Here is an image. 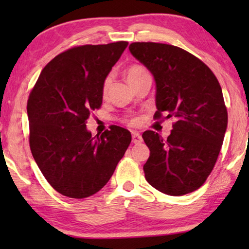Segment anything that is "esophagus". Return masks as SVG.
Instances as JSON below:
<instances>
[{
	"label": "esophagus",
	"mask_w": 249,
	"mask_h": 249,
	"mask_svg": "<svg viewBox=\"0 0 249 249\" xmlns=\"http://www.w3.org/2000/svg\"><path fill=\"white\" fill-rule=\"evenodd\" d=\"M132 141L134 144H141L142 142V138L141 136V134L138 132H133L132 133Z\"/></svg>",
	"instance_id": "1"
}]
</instances>
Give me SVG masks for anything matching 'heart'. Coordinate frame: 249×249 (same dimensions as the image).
I'll use <instances>...</instances> for the list:
<instances>
[{
    "label": "heart",
    "instance_id": "heart-1",
    "mask_svg": "<svg viewBox=\"0 0 249 249\" xmlns=\"http://www.w3.org/2000/svg\"><path fill=\"white\" fill-rule=\"evenodd\" d=\"M148 74L147 72V70L145 68H142L141 66H132L129 67L127 69V72H126V75H127V80L128 82L132 84L135 81H137L138 79H141L142 77H144V75ZM112 74H108L107 78L104 79V82H103V86H102V94L105 96L108 93V90L109 88H111V84H112ZM126 122L129 125H134L136 124V120L135 119H130V120H126Z\"/></svg>",
    "mask_w": 249,
    "mask_h": 249
}]
</instances>
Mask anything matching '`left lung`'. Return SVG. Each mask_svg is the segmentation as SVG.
I'll list each match as a JSON object with an SVG mask.
<instances>
[{"label": "left lung", "mask_w": 249, "mask_h": 249, "mask_svg": "<svg viewBox=\"0 0 249 249\" xmlns=\"http://www.w3.org/2000/svg\"><path fill=\"white\" fill-rule=\"evenodd\" d=\"M129 52L154 75V119L162 114L176 119L166 141L153 130L142 133L150 150L145 178L165 195L196 191L213 170L226 132L227 111L220 83L204 62L176 46L133 43Z\"/></svg>", "instance_id": "obj_1"}]
</instances>
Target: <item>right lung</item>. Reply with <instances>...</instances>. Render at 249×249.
Listing matches in <instances>:
<instances>
[{
    "instance_id": "obj_1",
    "label": "right lung",
    "mask_w": 249,
    "mask_h": 249,
    "mask_svg": "<svg viewBox=\"0 0 249 249\" xmlns=\"http://www.w3.org/2000/svg\"><path fill=\"white\" fill-rule=\"evenodd\" d=\"M127 41L84 45L54 57L41 71L27 101L29 146L49 184L62 196L84 199L111 178L132 141L113 126L93 137L87 129L102 105V86Z\"/></svg>"
}]
</instances>
